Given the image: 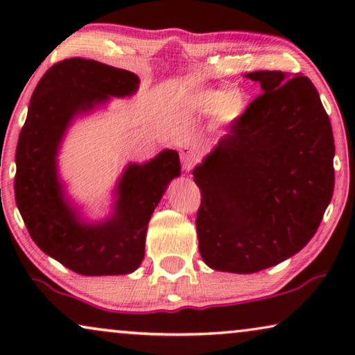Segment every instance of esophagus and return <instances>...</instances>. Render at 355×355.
Returning a JSON list of instances; mask_svg holds the SVG:
<instances>
[{
	"label": "esophagus",
	"mask_w": 355,
	"mask_h": 355,
	"mask_svg": "<svg viewBox=\"0 0 355 355\" xmlns=\"http://www.w3.org/2000/svg\"><path fill=\"white\" fill-rule=\"evenodd\" d=\"M181 162H182V169L184 171H191L196 166L198 162V155L196 150L192 148H184L181 153Z\"/></svg>",
	"instance_id": "esophagus-1"
}]
</instances>
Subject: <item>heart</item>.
<instances>
[{
    "mask_svg": "<svg viewBox=\"0 0 355 355\" xmlns=\"http://www.w3.org/2000/svg\"><path fill=\"white\" fill-rule=\"evenodd\" d=\"M193 108L200 111H216L225 121H232L239 118L245 108V98L239 90H216L202 89L196 90L187 98Z\"/></svg>",
    "mask_w": 355,
    "mask_h": 355,
    "instance_id": "b5f03b06",
    "label": "heart"
}]
</instances>
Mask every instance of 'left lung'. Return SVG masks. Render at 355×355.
I'll return each mask as SVG.
<instances>
[{
    "mask_svg": "<svg viewBox=\"0 0 355 355\" xmlns=\"http://www.w3.org/2000/svg\"><path fill=\"white\" fill-rule=\"evenodd\" d=\"M255 96L198 164V250L213 270L255 273L307 245L331 202L334 139L305 76L257 71Z\"/></svg>",
    "mask_w": 355,
    "mask_h": 355,
    "instance_id": "left-lung-1",
    "label": "left lung"
}]
</instances>
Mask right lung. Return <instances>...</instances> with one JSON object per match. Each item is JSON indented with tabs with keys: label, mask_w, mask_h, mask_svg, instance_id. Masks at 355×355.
Returning <instances> with one entry per match:
<instances>
[{
	"label": "right lung",
	"mask_w": 355,
	"mask_h": 355,
	"mask_svg": "<svg viewBox=\"0 0 355 355\" xmlns=\"http://www.w3.org/2000/svg\"><path fill=\"white\" fill-rule=\"evenodd\" d=\"M137 87L139 77L129 71L84 58L62 60L37 84L19 134L14 193L22 220L45 254L79 275H125L137 268L150 216L169 181L181 173L174 150L130 164L118 186L114 215L101 225H80L62 200L55 158L72 116L110 95L134 94Z\"/></svg>",
	"instance_id": "1"
}]
</instances>
